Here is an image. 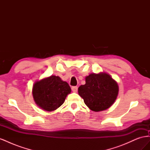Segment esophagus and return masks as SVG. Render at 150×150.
<instances>
[{
    "instance_id": "34e87169",
    "label": "esophagus",
    "mask_w": 150,
    "mask_h": 150,
    "mask_svg": "<svg viewBox=\"0 0 150 150\" xmlns=\"http://www.w3.org/2000/svg\"><path fill=\"white\" fill-rule=\"evenodd\" d=\"M71 89H72V91H73L74 93H76L77 91H78V87H77V86H72Z\"/></svg>"
}]
</instances>
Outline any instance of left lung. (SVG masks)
<instances>
[{"label":"left lung","mask_w":150,"mask_h":150,"mask_svg":"<svg viewBox=\"0 0 150 150\" xmlns=\"http://www.w3.org/2000/svg\"><path fill=\"white\" fill-rule=\"evenodd\" d=\"M86 84L80 86L78 94L91 110L102 111L110 108L117 97L119 86L106 72L91 73L85 78Z\"/></svg>","instance_id":"1"}]
</instances>
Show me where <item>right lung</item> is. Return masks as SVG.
I'll use <instances>...</instances> for the list:
<instances>
[{"mask_svg": "<svg viewBox=\"0 0 150 150\" xmlns=\"http://www.w3.org/2000/svg\"><path fill=\"white\" fill-rule=\"evenodd\" d=\"M71 92L68 83L62 81L60 77L54 75L36 81L32 89L35 104L48 112L59 108Z\"/></svg>", "mask_w": 150, "mask_h": 150, "instance_id": "obj_1", "label": "right lung"}]
</instances>
